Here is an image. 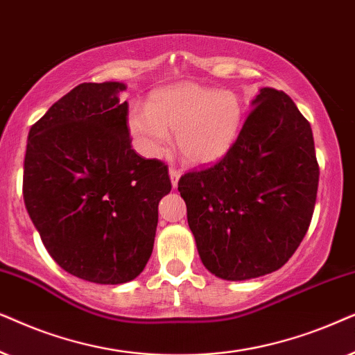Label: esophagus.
I'll return each mask as SVG.
<instances>
[{
    "mask_svg": "<svg viewBox=\"0 0 355 355\" xmlns=\"http://www.w3.org/2000/svg\"><path fill=\"white\" fill-rule=\"evenodd\" d=\"M168 175H170V180H172V187L177 188L178 180H180V175H182L180 170H178L177 167H170Z\"/></svg>",
    "mask_w": 355,
    "mask_h": 355,
    "instance_id": "34e87169",
    "label": "esophagus"
}]
</instances>
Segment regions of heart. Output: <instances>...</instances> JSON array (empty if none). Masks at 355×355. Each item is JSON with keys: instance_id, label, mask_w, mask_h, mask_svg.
<instances>
[{"instance_id": "b5f03b06", "label": "heart", "mask_w": 355, "mask_h": 355, "mask_svg": "<svg viewBox=\"0 0 355 355\" xmlns=\"http://www.w3.org/2000/svg\"><path fill=\"white\" fill-rule=\"evenodd\" d=\"M243 125V103L232 91L178 83L159 89L146 108H133L128 126L136 143L148 155L167 148L170 133H177L183 159L209 165L232 149Z\"/></svg>"}]
</instances>
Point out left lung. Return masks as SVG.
Masks as SVG:
<instances>
[{"mask_svg":"<svg viewBox=\"0 0 355 355\" xmlns=\"http://www.w3.org/2000/svg\"><path fill=\"white\" fill-rule=\"evenodd\" d=\"M252 107L232 149L178 182L201 261L227 281L284 266L309 230L318 191L313 133L294 101L263 87Z\"/></svg>","mask_w":355,"mask_h":355,"instance_id":"obj_1","label":"left lung"}]
</instances>
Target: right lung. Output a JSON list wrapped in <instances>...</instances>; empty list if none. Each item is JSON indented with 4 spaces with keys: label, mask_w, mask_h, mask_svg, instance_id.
<instances>
[{
    "label": "right lung",
    "mask_w": 355,
    "mask_h": 355,
    "mask_svg": "<svg viewBox=\"0 0 355 355\" xmlns=\"http://www.w3.org/2000/svg\"><path fill=\"white\" fill-rule=\"evenodd\" d=\"M123 83H83L32 125L26 209L50 257L79 279L123 284L149 261L168 168L131 148Z\"/></svg>",
    "instance_id": "add662e5"
}]
</instances>
